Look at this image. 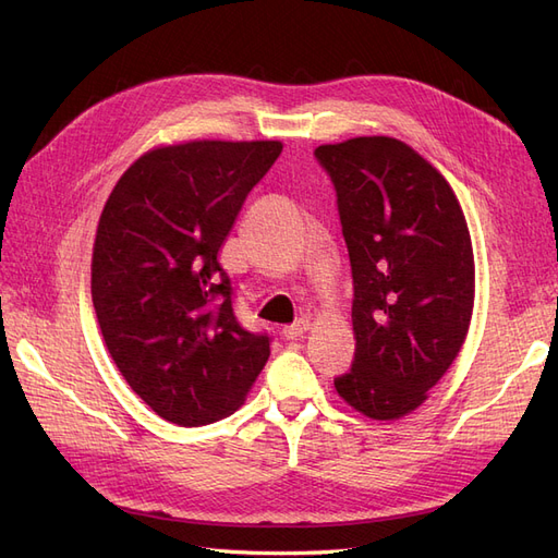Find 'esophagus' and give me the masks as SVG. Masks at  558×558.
I'll return each mask as SVG.
<instances>
[{
    "label": "esophagus",
    "mask_w": 558,
    "mask_h": 558,
    "mask_svg": "<svg viewBox=\"0 0 558 558\" xmlns=\"http://www.w3.org/2000/svg\"><path fill=\"white\" fill-rule=\"evenodd\" d=\"M307 330H310V318H300L295 324L283 328V337L286 340H298V337H302Z\"/></svg>",
    "instance_id": "34e87169"
}]
</instances>
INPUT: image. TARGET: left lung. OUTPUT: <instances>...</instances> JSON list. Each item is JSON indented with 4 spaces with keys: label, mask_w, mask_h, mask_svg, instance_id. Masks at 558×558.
Wrapping results in <instances>:
<instances>
[{
    "label": "left lung",
    "mask_w": 558,
    "mask_h": 558,
    "mask_svg": "<svg viewBox=\"0 0 558 558\" xmlns=\"http://www.w3.org/2000/svg\"><path fill=\"white\" fill-rule=\"evenodd\" d=\"M337 193L353 277V365L335 388L353 410L393 421L416 410L465 342L475 258L447 179L393 137L314 150Z\"/></svg>",
    "instance_id": "obj_1"
}]
</instances>
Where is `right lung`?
Returning a JSON list of instances; mask_svg holds the SVG:
<instances>
[{
    "label": "right lung",
    "mask_w": 558,
    "mask_h": 558,
    "mask_svg": "<svg viewBox=\"0 0 558 558\" xmlns=\"http://www.w3.org/2000/svg\"><path fill=\"white\" fill-rule=\"evenodd\" d=\"M281 142H185L148 150L118 179L93 246V307L116 367L179 426L232 414L269 359V337L232 312L218 263L246 195Z\"/></svg>",
    "instance_id": "right-lung-1"
}]
</instances>
